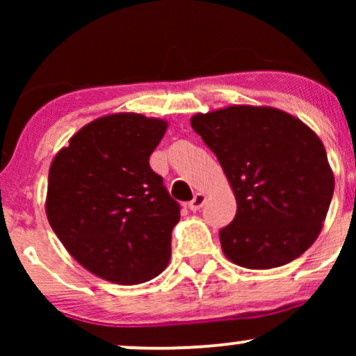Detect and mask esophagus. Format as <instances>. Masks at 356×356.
I'll list each match as a JSON object with an SVG mask.
<instances>
[{"label": "esophagus", "mask_w": 356, "mask_h": 356, "mask_svg": "<svg viewBox=\"0 0 356 356\" xmlns=\"http://www.w3.org/2000/svg\"><path fill=\"white\" fill-rule=\"evenodd\" d=\"M204 202H206V195L201 194V192H197V194L194 195V199H192V201L189 202V209L194 211V212L199 211L204 206Z\"/></svg>", "instance_id": "obj_1"}]
</instances>
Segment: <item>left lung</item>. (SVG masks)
<instances>
[{
	"mask_svg": "<svg viewBox=\"0 0 356 356\" xmlns=\"http://www.w3.org/2000/svg\"><path fill=\"white\" fill-rule=\"evenodd\" d=\"M218 157L238 211L219 231L234 264L283 266L314 243L333 197L326 150L309 127L271 107L234 105L191 118Z\"/></svg>",
	"mask_w": 356,
	"mask_h": 356,
	"instance_id": "1",
	"label": "left lung"
}]
</instances>
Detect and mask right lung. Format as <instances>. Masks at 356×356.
Wrapping results in <instances>:
<instances>
[{
    "label": "right lung",
    "mask_w": 356,
    "mask_h": 356,
    "mask_svg": "<svg viewBox=\"0 0 356 356\" xmlns=\"http://www.w3.org/2000/svg\"><path fill=\"white\" fill-rule=\"evenodd\" d=\"M165 130L159 118L113 113L80 129L51 162V229L81 266L112 283H145L170 259L181 206L149 164Z\"/></svg>",
    "instance_id": "right-lung-1"
}]
</instances>
